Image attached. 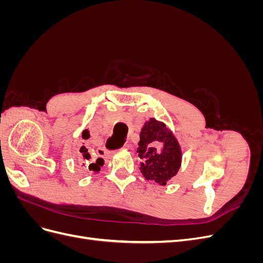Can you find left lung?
<instances>
[{"mask_svg": "<svg viewBox=\"0 0 263 263\" xmlns=\"http://www.w3.org/2000/svg\"><path fill=\"white\" fill-rule=\"evenodd\" d=\"M137 153L146 180L165 185L178 173L182 151L179 141L164 123L150 118L142 126Z\"/></svg>", "mask_w": 263, "mask_h": 263, "instance_id": "1", "label": "left lung"}]
</instances>
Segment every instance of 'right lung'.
<instances>
[{"instance_id": "obj_1", "label": "right lung", "mask_w": 263, "mask_h": 263, "mask_svg": "<svg viewBox=\"0 0 263 263\" xmlns=\"http://www.w3.org/2000/svg\"><path fill=\"white\" fill-rule=\"evenodd\" d=\"M82 138L83 139L90 138V132L87 130V129H84L83 133H82ZM80 153H81V159H82V160H84V162H86L87 164H89V170L93 171V172H99L100 169H101V166L104 164V160H103L102 158H98L97 161L91 160L92 157H91V155L89 153V150H87L84 146L81 147Z\"/></svg>"}]
</instances>
